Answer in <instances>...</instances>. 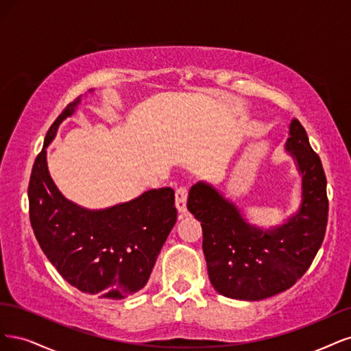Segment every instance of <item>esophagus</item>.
<instances>
[{"label":"esophagus","mask_w":351,"mask_h":351,"mask_svg":"<svg viewBox=\"0 0 351 351\" xmlns=\"http://www.w3.org/2000/svg\"><path fill=\"white\" fill-rule=\"evenodd\" d=\"M186 198H188V188L186 186H179L176 189V207L180 214V217L186 214Z\"/></svg>","instance_id":"esophagus-1"}]
</instances>
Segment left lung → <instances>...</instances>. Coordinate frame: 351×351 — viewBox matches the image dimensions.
<instances>
[{"label": "left lung", "instance_id": "left-lung-1", "mask_svg": "<svg viewBox=\"0 0 351 351\" xmlns=\"http://www.w3.org/2000/svg\"><path fill=\"white\" fill-rule=\"evenodd\" d=\"M286 147L302 173L303 201L286 224L263 232L207 184L189 189L186 207L201 221L208 277L220 295L261 300L290 289L308 271L328 223L326 176L299 119L290 123Z\"/></svg>", "mask_w": 351, "mask_h": 351}]
</instances>
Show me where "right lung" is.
<instances>
[{"instance_id":"add662e5","label":"right lung","mask_w":351,"mask_h":351,"mask_svg":"<svg viewBox=\"0 0 351 351\" xmlns=\"http://www.w3.org/2000/svg\"><path fill=\"white\" fill-rule=\"evenodd\" d=\"M77 104L66 105L55 119L33 163L27 188L30 224L43 254L71 286L97 298L125 299L147 285L176 223L175 191L152 189L100 211L65 199L49 176L45 147Z\"/></svg>"}]
</instances>
